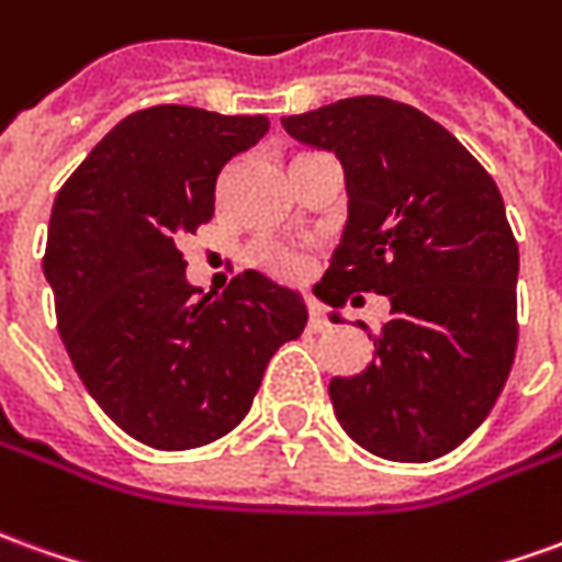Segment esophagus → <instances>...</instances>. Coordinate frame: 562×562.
Returning a JSON list of instances; mask_svg holds the SVG:
<instances>
[{
	"label": "esophagus",
	"instance_id": "1",
	"mask_svg": "<svg viewBox=\"0 0 562 562\" xmlns=\"http://www.w3.org/2000/svg\"><path fill=\"white\" fill-rule=\"evenodd\" d=\"M310 328H313V331H325V328H328L325 310H322L319 304H313V307H310Z\"/></svg>",
	"mask_w": 562,
	"mask_h": 562
}]
</instances>
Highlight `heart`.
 <instances>
[{
	"label": "heart",
	"mask_w": 562,
	"mask_h": 562,
	"mask_svg": "<svg viewBox=\"0 0 562 562\" xmlns=\"http://www.w3.org/2000/svg\"><path fill=\"white\" fill-rule=\"evenodd\" d=\"M255 258H258V265H265V268L280 273V277H304L307 273V261L297 252L280 249V246H258Z\"/></svg>",
	"instance_id": "obj_1"
}]
</instances>
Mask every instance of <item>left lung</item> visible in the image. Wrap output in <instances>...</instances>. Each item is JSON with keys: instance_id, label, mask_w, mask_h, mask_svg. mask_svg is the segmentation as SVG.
Instances as JSON below:
<instances>
[{"instance_id": "obj_1", "label": "left lung", "mask_w": 562, "mask_h": 562, "mask_svg": "<svg viewBox=\"0 0 562 562\" xmlns=\"http://www.w3.org/2000/svg\"><path fill=\"white\" fill-rule=\"evenodd\" d=\"M282 131L331 151L347 182L316 297L335 310L356 292L390 297L368 335L374 359L328 383L337 423L374 457H445L493 411L517 349L520 258L499 188L453 133L386 97L282 117Z\"/></svg>"}]
</instances>
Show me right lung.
Segmentation results:
<instances>
[{
    "label": "right lung",
    "mask_w": 562,
    "mask_h": 562,
    "mask_svg": "<svg viewBox=\"0 0 562 562\" xmlns=\"http://www.w3.org/2000/svg\"><path fill=\"white\" fill-rule=\"evenodd\" d=\"M268 127L191 105L133 112L54 200L42 268L66 352L93 402L148 447L191 450L240 426L270 356L307 325L301 292L258 270L200 294L176 246L213 218L218 172Z\"/></svg>",
    "instance_id": "add662e5"
}]
</instances>
